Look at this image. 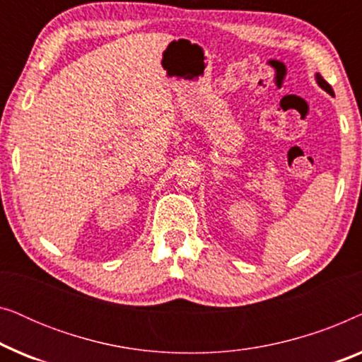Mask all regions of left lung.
Wrapping results in <instances>:
<instances>
[{"label": "left lung", "mask_w": 362, "mask_h": 362, "mask_svg": "<svg viewBox=\"0 0 362 362\" xmlns=\"http://www.w3.org/2000/svg\"><path fill=\"white\" fill-rule=\"evenodd\" d=\"M316 82H318V86H320L321 88H323V90H326V92H328V93H329V95H334L333 88H331V86H329V83H328V82H326V81H325V78L320 76V74H316Z\"/></svg>", "instance_id": "obj_1"}]
</instances>
